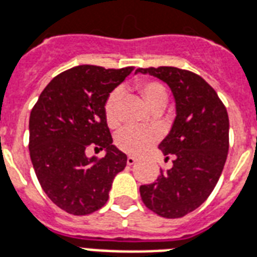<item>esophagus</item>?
<instances>
[{"label": "esophagus", "mask_w": 257, "mask_h": 257, "mask_svg": "<svg viewBox=\"0 0 257 257\" xmlns=\"http://www.w3.org/2000/svg\"><path fill=\"white\" fill-rule=\"evenodd\" d=\"M136 162H138V158H135V157L126 158V163H128L129 166H132V165H135Z\"/></svg>", "instance_id": "34e87169"}]
</instances>
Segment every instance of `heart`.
<instances>
[{
    "instance_id": "obj_1",
    "label": "heart",
    "mask_w": 257,
    "mask_h": 257,
    "mask_svg": "<svg viewBox=\"0 0 257 257\" xmlns=\"http://www.w3.org/2000/svg\"><path fill=\"white\" fill-rule=\"evenodd\" d=\"M136 91L151 111H162L167 104V91L165 85L154 80H144L136 84ZM121 91L114 90L110 92L104 102V118L110 128H117L119 125L118 102ZM158 140L157 132L151 129L123 128L115 136L117 147L126 154L139 155L144 153Z\"/></svg>"
}]
</instances>
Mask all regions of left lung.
Instances as JSON below:
<instances>
[{"mask_svg":"<svg viewBox=\"0 0 257 257\" xmlns=\"http://www.w3.org/2000/svg\"><path fill=\"white\" fill-rule=\"evenodd\" d=\"M166 83L176 100V119L159 150L173 167L140 187L147 208L163 218H181L214 191L229 151V115L215 90L193 72L174 66L139 68Z\"/></svg>","mask_w":257,"mask_h":257,"instance_id":"obj_1","label":"left lung"}]
</instances>
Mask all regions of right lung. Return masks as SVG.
Wrapping results in <instances>:
<instances>
[{
	"instance_id": "right-lung-1",
	"label": "right lung",
	"mask_w": 257,
	"mask_h": 257,
	"mask_svg": "<svg viewBox=\"0 0 257 257\" xmlns=\"http://www.w3.org/2000/svg\"><path fill=\"white\" fill-rule=\"evenodd\" d=\"M134 70L79 65L62 72L42 91L30 114V157L49 199L72 215H88L106 204L126 155L113 144L104 118L110 92ZM104 149L103 158L85 155Z\"/></svg>"
}]
</instances>
